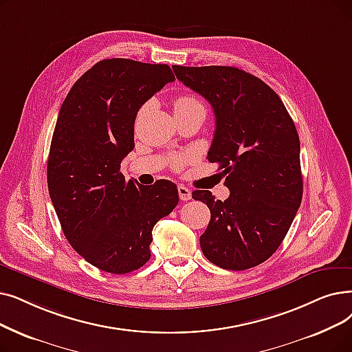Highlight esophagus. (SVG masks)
<instances>
[{
    "mask_svg": "<svg viewBox=\"0 0 352 352\" xmlns=\"http://www.w3.org/2000/svg\"><path fill=\"white\" fill-rule=\"evenodd\" d=\"M178 194H179V198L182 201L191 200V190L184 186H178Z\"/></svg>",
    "mask_w": 352,
    "mask_h": 352,
    "instance_id": "1",
    "label": "esophagus"
}]
</instances>
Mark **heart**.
<instances>
[{
  "mask_svg": "<svg viewBox=\"0 0 352 352\" xmlns=\"http://www.w3.org/2000/svg\"><path fill=\"white\" fill-rule=\"evenodd\" d=\"M191 111H204L203 103L197 98L184 95V96H179L174 100V113H187ZM191 160H192L191 155H175L171 160V166L174 168V170L179 171L188 162H191Z\"/></svg>",
  "mask_w": 352,
  "mask_h": 352,
  "instance_id": "b5f03b06",
  "label": "heart"
}]
</instances>
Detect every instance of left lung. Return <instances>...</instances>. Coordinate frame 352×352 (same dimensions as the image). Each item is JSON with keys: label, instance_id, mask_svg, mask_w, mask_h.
Returning a JSON list of instances; mask_svg holds the SVG:
<instances>
[{"label": "left lung", "instance_id": "obj_1", "mask_svg": "<svg viewBox=\"0 0 352 352\" xmlns=\"http://www.w3.org/2000/svg\"><path fill=\"white\" fill-rule=\"evenodd\" d=\"M177 79L204 96L216 116L208 161L230 190L216 200L207 190L210 223L200 246L211 263L250 269L278 250L302 201L300 144L283 102L263 80L232 66H173Z\"/></svg>", "mask_w": 352, "mask_h": 352}]
</instances>
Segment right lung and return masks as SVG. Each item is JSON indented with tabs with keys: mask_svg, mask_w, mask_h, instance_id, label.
I'll use <instances>...</instances> for the list:
<instances>
[{
	"mask_svg": "<svg viewBox=\"0 0 352 352\" xmlns=\"http://www.w3.org/2000/svg\"><path fill=\"white\" fill-rule=\"evenodd\" d=\"M175 78L168 65L104 58L73 85L60 108L47 186L63 233L86 262L115 274L142 267L152 228L178 204L174 182L140 186L120 173L141 106Z\"/></svg>",
	"mask_w": 352,
	"mask_h": 352,
	"instance_id": "add662e5",
	"label": "right lung"
}]
</instances>
